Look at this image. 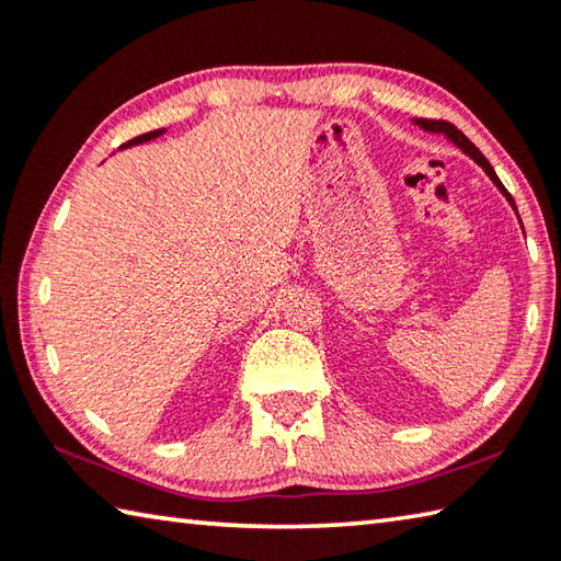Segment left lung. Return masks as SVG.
<instances>
[{"label": "left lung", "mask_w": 561, "mask_h": 561, "mask_svg": "<svg viewBox=\"0 0 561 561\" xmlns=\"http://www.w3.org/2000/svg\"><path fill=\"white\" fill-rule=\"evenodd\" d=\"M419 127H424V130L426 133H444L446 137H448V140L450 142H454L456 147H460V150H463L468 157H470V160H473V162H478L480 167H483V170H485V174L490 176V180H493V184L497 186V190L500 192H503V196H505V199L510 202V204H513V209L517 211V206H515V202H513V196H510V192L505 190V186H503V182H500L497 180V174H495V170H493V164H490L488 160H485V154L483 152H480L478 150V147L473 145V142H470L468 140V137L463 135V133H460L458 130V127L456 125H450V123H446V121H426V117H421V121H419V117H416V121H414ZM517 219H519V216H517Z\"/></svg>", "instance_id": "8db88e82"}]
</instances>
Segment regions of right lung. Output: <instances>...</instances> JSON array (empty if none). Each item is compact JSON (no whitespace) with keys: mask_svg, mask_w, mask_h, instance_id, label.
<instances>
[{"mask_svg":"<svg viewBox=\"0 0 561 561\" xmlns=\"http://www.w3.org/2000/svg\"><path fill=\"white\" fill-rule=\"evenodd\" d=\"M164 130H152V133H145V135H140V137H133L130 142H125L123 147H130V145H140V142H147V140H154L157 135H162Z\"/></svg>","mask_w":561,"mask_h":561,"instance_id":"1","label":"right lung"}]
</instances>
